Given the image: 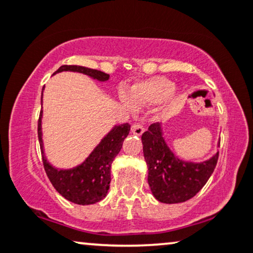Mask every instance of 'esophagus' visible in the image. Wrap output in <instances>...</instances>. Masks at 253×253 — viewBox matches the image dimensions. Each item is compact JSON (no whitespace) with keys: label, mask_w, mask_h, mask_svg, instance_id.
I'll list each match as a JSON object with an SVG mask.
<instances>
[{"label":"esophagus","mask_w":253,"mask_h":253,"mask_svg":"<svg viewBox=\"0 0 253 253\" xmlns=\"http://www.w3.org/2000/svg\"><path fill=\"white\" fill-rule=\"evenodd\" d=\"M131 132L137 134V136H140L144 132V126L140 123H133L132 126H131Z\"/></svg>","instance_id":"esophagus-1"}]
</instances>
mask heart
<instances>
[{"label": "heart", "instance_id": "1", "mask_svg": "<svg viewBox=\"0 0 253 253\" xmlns=\"http://www.w3.org/2000/svg\"><path fill=\"white\" fill-rule=\"evenodd\" d=\"M174 86V83L165 77L150 78L133 84L127 97L123 96V102L129 108L159 103L169 96Z\"/></svg>", "mask_w": 253, "mask_h": 253}]
</instances>
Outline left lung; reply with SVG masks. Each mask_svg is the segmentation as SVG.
Segmentation results:
<instances>
[{
    "label": "left lung",
    "mask_w": 253,
    "mask_h": 253,
    "mask_svg": "<svg viewBox=\"0 0 253 253\" xmlns=\"http://www.w3.org/2000/svg\"><path fill=\"white\" fill-rule=\"evenodd\" d=\"M144 158L149 169L147 182L152 194L163 203H180L201 191L214 172L218 152L203 163H187L173 155L164 140L160 123L142 134Z\"/></svg>",
    "instance_id": "left-lung-1"
}]
</instances>
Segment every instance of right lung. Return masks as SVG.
I'll list each match as a JSON object with an SVG mask.
<instances>
[{
    "label": "right lung",
    "mask_w": 253,
    "mask_h": 253,
    "mask_svg": "<svg viewBox=\"0 0 253 253\" xmlns=\"http://www.w3.org/2000/svg\"><path fill=\"white\" fill-rule=\"evenodd\" d=\"M62 71L79 72L98 81H107L109 79V75L103 72L77 65H62L54 74ZM42 113L41 110L38 120V139L42 155V165L52 185L59 194L77 205H93L101 201L107 195L110 186L111 163L122 149L123 140L129 134L130 124L124 123L115 126L81 165L72 169H57L46 162L42 152Z\"/></svg>",
    "instance_id": "add662e5"
}]
</instances>
